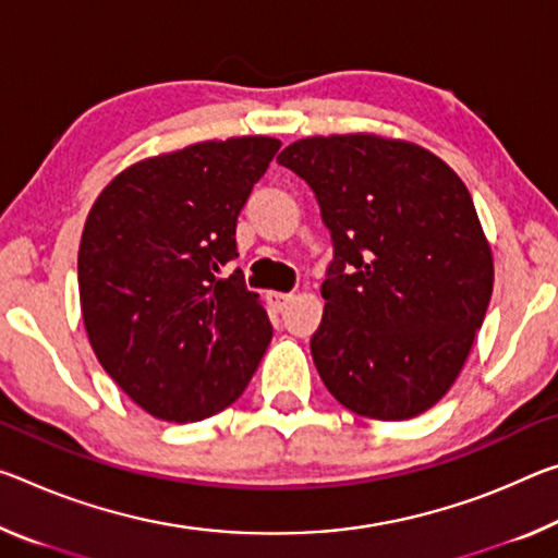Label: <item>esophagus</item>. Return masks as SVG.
<instances>
[{"label": "esophagus", "mask_w": 558, "mask_h": 558, "mask_svg": "<svg viewBox=\"0 0 558 558\" xmlns=\"http://www.w3.org/2000/svg\"><path fill=\"white\" fill-rule=\"evenodd\" d=\"M290 300H293V295H290V293H268V305H270L276 313L286 311Z\"/></svg>", "instance_id": "obj_1"}]
</instances>
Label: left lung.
<instances>
[{
    "label": "left lung",
    "mask_w": 558,
    "mask_h": 558,
    "mask_svg": "<svg viewBox=\"0 0 558 558\" xmlns=\"http://www.w3.org/2000/svg\"><path fill=\"white\" fill-rule=\"evenodd\" d=\"M278 163L315 191L335 260L311 350L360 417H417L449 392L489 307L494 258L464 181L414 141L307 136Z\"/></svg>",
    "instance_id": "8db88e82"
}]
</instances>
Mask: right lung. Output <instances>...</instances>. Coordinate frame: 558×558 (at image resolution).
<instances>
[{
	"instance_id": "add662e5",
	"label": "right lung",
	"mask_w": 558,
	"mask_h": 558,
	"mask_svg": "<svg viewBox=\"0 0 558 558\" xmlns=\"http://www.w3.org/2000/svg\"><path fill=\"white\" fill-rule=\"evenodd\" d=\"M280 141L233 136L113 175L78 243V300L101 367L141 410L198 422L243 395L272 338L241 270L235 223Z\"/></svg>"
}]
</instances>
